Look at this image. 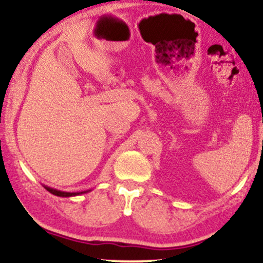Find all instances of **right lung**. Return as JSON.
Instances as JSON below:
<instances>
[{
	"label": "right lung",
	"instance_id": "1",
	"mask_svg": "<svg viewBox=\"0 0 263 263\" xmlns=\"http://www.w3.org/2000/svg\"><path fill=\"white\" fill-rule=\"evenodd\" d=\"M44 186V184H43ZM44 188L46 191H49L51 194H54V196H58V197H65V198H69V197H75V196H80V194H83V193H87L89 191H83V192H64V191H59V190H55V188H51V187H48V186H44Z\"/></svg>",
	"mask_w": 263,
	"mask_h": 263
}]
</instances>
